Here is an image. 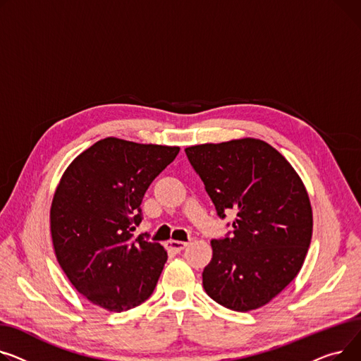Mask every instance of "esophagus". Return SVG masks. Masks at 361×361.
I'll return each instance as SVG.
<instances>
[{"instance_id": "obj_1", "label": "esophagus", "mask_w": 361, "mask_h": 361, "mask_svg": "<svg viewBox=\"0 0 361 361\" xmlns=\"http://www.w3.org/2000/svg\"><path fill=\"white\" fill-rule=\"evenodd\" d=\"M188 246V242H182V240H167L166 242V247L169 250H173V252H180Z\"/></svg>"}]
</instances>
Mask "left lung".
Here are the masks:
<instances>
[{"instance_id": "8db88e82", "label": "left lung", "mask_w": 361, "mask_h": 361, "mask_svg": "<svg viewBox=\"0 0 361 361\" xmlns=\"http://www.w3.org/2000/svg\"><path fill=\"white\" fill-rule=\"evenodd\" d=\"M185 153L217 214L238 211L233 235L211 240L204 290L236 312L265 306L298 277L310 246L313 214L303 180L258 138L190 145Z\"/></svg>"}]
</instances>
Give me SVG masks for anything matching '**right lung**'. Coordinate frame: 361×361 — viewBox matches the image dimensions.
I'll list each match as a JSON object with an SVG mask.
<instances>
[{
  "label": "right lung",
  "mask_w": 361,
  "mask_h": 361,
  "mask_svg": "<svg viewBox=\"0 0 361 361\" xmlns=\"http://www.w3.org/2000/svg\"><path fill=\"white\" fill-rule=\"evenodd\" d=\"M180 148L103 138L62 173L49 211L55 257L74 288L109 312L150 298L167 253L134 238L141 201Z\"/></svg>",
  "instance_id": "obj_1"
}]
</instances>
